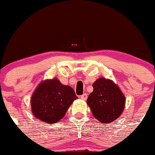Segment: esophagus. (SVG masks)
Returning <instances> with one entry per match:
<instances>
[{
    "label": "esophagus",
    "instance_id": "obj_1",
    "mask_svg": "<svg viewBox=\"0 0 155 155\" xmlns=\"http://www.w3.org/2000/svg\"><path fill=\"white\" fill-rule=\"evenodd\" d=\"M81 98L82 100H86L87 99V94H86V93H84V94H82V95H81Z\"/></svg>",
    "mask_w": 155,
    "mask_h": 155
}]
</instances>
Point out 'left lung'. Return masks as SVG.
<instances>
[{"mask_svg": "<svg viewBox=\"0 0 155 155\" xmlns=\"http://www.w3.org/2000/svg\"><path fill=\"white\" fill-rule=\"evenodd\" d=\"M93 91L88 95L87 105L93 116L101 123L109 124L122 114L125 96L114 82L99 78L92 84Z\"/></svg>", "mask_w": 155, "mask_h": 155, "instance_id": "1", "label": "left lung"}]
</instances>
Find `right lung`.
<instances>
[{
    "instance_id": "right-lung-1",
    "label": "right lung",
    "mask_w": 155,
    "mask_h": 155,
    "mask_svg": "<svg viewBox=\"0 0 155 155\" xmlns=\"http://www.w3.org/2000/svg\"><path fill=\"white\" fill-rule=\"evenodd\" d=\"M77 98L73 88L62 84L57 78L45 81L31 96V111L42 122L55 124L65 116L70 105Z\"/></svg>"
}]
</instances>
